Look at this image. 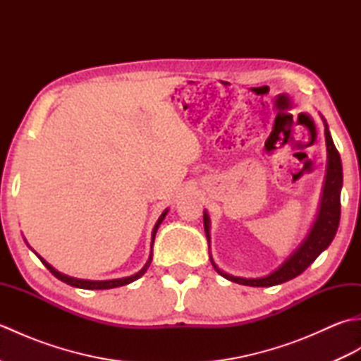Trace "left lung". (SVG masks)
Wrapping results in <instances>:
<instances>
[{
	"mask_svg": "<svg viewBox=\"0 0 361 361\" xmlns=\"http://www.w3.org/2000/svg\"><path fill=\"white\" fill-rule=\"evenodd\" d=\"M324 135H326V144H327L329 163H327V175H326L323 198H321V206H319V212L315 224H313L309 235L305 237V240L301 243V247H299L293 255H291L286 262L278 268V270L265 276V278H257V279L235 278V276H229L226 273H221L220 270H217L221 276H224V278H226L228 281L242 283V286H250V287L278 286V283L287 282L301 274L305 268H307L312 262H315V259L329 247V245L332 243L334 237L336 234V229H338L340 216H341L340 195H341V186H343V167H341L340 153L335 147L331 133H329L327 124L324 128ZM203 224H204L206 237H208V242H209L208 214H204L203 216Z\"/></svg>",
	"mask_w": 361,
	"mask_h": 361,
	"instance_id": "left-lung-1",
	"label": "left lung"
}]
</instances>
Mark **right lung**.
I'll use <instances>...</instances> for the list:
<instances>
[{
    "label": "right lung",
    "instance_id": "right-lung-1",
    "mask_svg": "<svg viewBox=\"0 0 361 361\" xmlns=\"http://www.w3.org/2000/svg\"><path fill=\"white\" fill-rule=\"evenodd\" d=\"M166 214H167V211H164L163 214H161V217L158 219V221H157L155 228H153L152 239H155L157 229H158V226L161 225V221L164 220ZM40 260H42V262L44 264V267L48 268V270H49V271H51L54 276H56L57 279H60V281H62V282L68 283V286H73V287H78V288H85V290H106V288H114V287L127 286V283H130V282L136 281L137 278H141V276L145 273V270H147V267L150 265L152 255H150V259L147 260V264L144 265V268H142L141 271H137V273H136V274H133V276H128V278H122V279H113V281H85V279H75V278H70V276H65V274H62V273H59V271L54 270V268H52L49 264H46L42 257H40Z\"/></svg>",
    "mask_w": 361,
    "mask_h": 361
}]
</instances>
